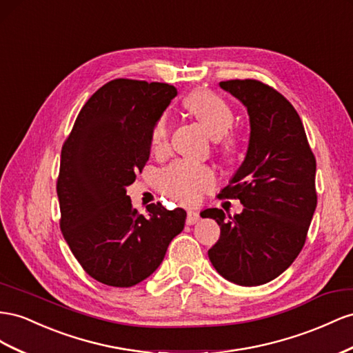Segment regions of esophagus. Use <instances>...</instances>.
<instances>
[{"label": "esophagus", "mask_w": 353, "mask_h": 353, "mask_svg": "<svg viewBox=\"0 0 353 353\" xmlns=\"http://www.w3.org/2000/svg\"><path fill=\"white\" fill-rule=\"evenodd\" d=\"M199 220H200L199 212H196V211H188V214H187V224H188V225L196 224Z\"/></svg>", "instance_id": "1"}]
</instances>
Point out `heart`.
<instances>
[{"mask_svg": "<svg viewBox=\"0 0 353 353\" xmlns=\"http://www.w3.org/2000/svg\"><path fill=\"white\" fill-rule=\"evenodd\" d=\"M185 111L202 125L209 137L215 139L216 148L227 159L241 154V141L234 133L228 132L233 126V111L228 103L215 93L199 89L188 93L183 101ZM170 123L161 116L151 130V150L156 154H163L169 148ZM159 188L181 203L194 205L203 193L216 184L215 174L208 166L175 161L160 172L157 178Z\"/></svg>", "mask_w": 353, "mask_h": 353, "instance_id": "b5f03b06", "label": "heart"}]
</instances>
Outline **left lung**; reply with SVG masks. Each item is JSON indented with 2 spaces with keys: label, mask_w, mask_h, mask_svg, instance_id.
Listing matches in <instances>:
<instances>
[{
  "label": "left lung",
  "mask_w": 353,
  "mask_h": 353,
  "mask_svg": "<svg viewBox=\"0 0 353 353\" xmlns=\"http://www.w3.org/2000/svg\"><path fill=\"white\" fill-rule=\"evenodd\" d=\"M221 88L250 114V145L241 168L220 193L239 199L242 214L209 208L203 218L220 225V239L208 251L223 278L256 287L278 278L303 250L318 194L316 159L299 112L272 85L259 80H227Z\"/></svg>",
  "instance_id": "left-lung-1"
}]
</instances>
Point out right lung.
Here are the masks:
<instances>
[{
	"instance_id": "1",
	"label": "right lung",
	"mask_w": 353,
	"mask_h": 353,
	"mask_svg": "<svg viewBox=\"0 0 353 353\" xmlns=\"http://www.w3.org/2000/svg\"><path fill=\"white\" fill-rule=\"evenodd\" d=\"M175 97L166 83L111 80L84 103L62 145L61 232L84 272L110 287L148 278L184 228V209L151 203L142 214L126 194L150 157L151 130Z\"/></svg>"
}]
</instances>
